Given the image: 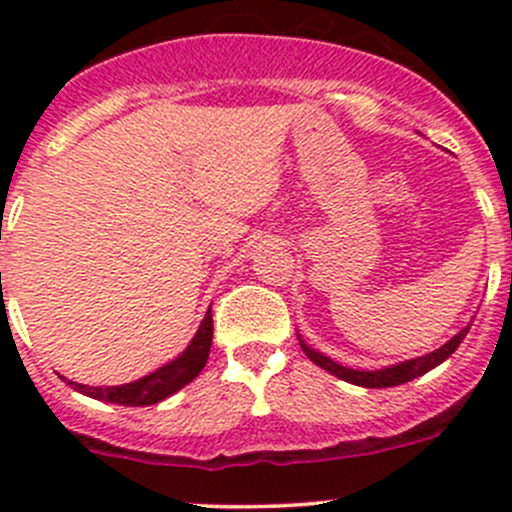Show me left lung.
Segmentation results:
<instances>
[{"instance_id": "obj_1", "label": "left lung", "mask_w": 512, "mask_h": 512, "mask_svg": "<svg viewBox=\"0 0 512 512\" xmlns=\"http://www.w3.org/2000/svg\"><path fill=\"white\" fill-rule=\"evenodd\" d=\"M468 329H471V324L468 327H463L461 332L456 334L453 339H448L446 344H443L441 349H436V352L426 354V356H416V359H409V361H401V364H394V366H386V369H379V371H359V369H347V366L337 364V361H332L329 356L319 354L317 349L307 347V344L299 339V347H302V352L309 356V359L314 361L317 366H322L324 371H329V374H334L337 379L342 381H349V384H356V386H366V389H386V386H399V384H406V381L416 379V376L426 374V371L436 369L438 364H443V361L448 359L453 352L458 349V344L466 339Z\"/></svg>"}]
</instances>
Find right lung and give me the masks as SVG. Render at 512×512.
I'll list each match as a JSON object with an SVG mask.
<instances>
[{
    "label": "right lung",
    "mask_w": 512,
    "mask_h": 512,
    "mask_svg": "<svg viewBox=\"0 0 512 512\" xmlns=\"http://www.w3.org/2000/svg\"><path fill=\"white\" fill-rule=\"evenodd\" d=\"M210 344H213V314L208 309L188 349L178 359L170 361V364L160 366L153 374L123 386H84L76 384V381H69V384L74 391H81V394L91 396V399L108 401V404L151 406L173 396L175 391L183 389L185 384H190L203 371V366L208 364Z\"/></svg>",
    "instance_id": "obj_1"
}]
</instances>
